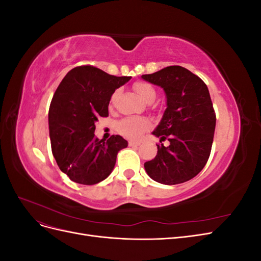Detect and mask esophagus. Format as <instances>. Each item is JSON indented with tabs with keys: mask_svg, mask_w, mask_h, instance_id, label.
Wrapping results in <instances>:
<instances>
[{
	"mask_svg": "<svg viewBox=\"0 0 261 261\" xmlns=\"http://www.w3.org/2000/svg\"><path fill=\"white\" fill-rule=\"evenodd\" d=\"M128 145L129 146H139L140 145V141H138V140H129L128 141Z\"/></svg>",
	"mask_w": 261,
	"mask_h": 261,
	"instance_id": "1",
	"label": "esophagus"
}]
</instances>
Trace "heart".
Segmentation results:
<instances>
[{
  "label": "heart",
  "instance_id": "1",
  "mask_svg": "<svg viewBox=\"0 0 261 261\" xmlns=\"http://www.w3.org/2000/svg\"><path fill=\"white\" fill-rule=\"evenodd\" d=\"M134 90L139 96L140 99H143L145 102L149 101H154L155 99V90L153 87L145 82H138L134 84ZM149 127V122L146 118L143 117H125L117 125V128L122 133L123 135L132 137V138H137L141 134H143L147 128Z\"/></svg>",
  "mask_w": 261,
  "mask_h": 261
}]
</instances>
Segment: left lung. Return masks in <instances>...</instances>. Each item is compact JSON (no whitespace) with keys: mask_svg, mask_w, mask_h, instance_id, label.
<instances>
[{"mask_svg":"<svg viewBox=\"0 0 261 261\" xmlns=\"http://www.w3.org/2000/svg\"><path fill=\"white\" fill-rule=\"evenodd\" d=\"M159 86L167 98V109L151 133L169 146L156 145L154 159L144 167L153 180L164 185L192 179L206 165L216 128V114L210 93L198 76L181 66H168L141 76Z\"/></svg>","mask_w":261,"mask_h":261,"instance_id":"obj_1","label":"left lung"}]
</instances>
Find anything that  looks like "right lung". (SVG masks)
Segmentation results:
<instances>
[{
    "label": "right lung",
    "instance_id": "1",
    "mask_svg": "<svg viewBox=\"0 0 261 261\" xmlns=\"http://www.w3.org/2000/svg\"><path fill=\"white\" fill-rule=\"evenodd\" d=\"M130 78L78 66L59 85L49 109V134L55 161L70 180L93 185L106 179L114 169L117 152L127 147L120 135L99 140L94 123L109 115L112 94Z\"/></svg>",
    "mask_w": 261,
    "mask_h": 261
}]
</instances>
